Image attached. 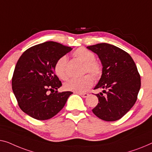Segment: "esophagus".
<instances>
[{
    "label": "esophagus",
    "mask_w": 152,
    "mask_h": 152,
    "mask_svg": "<svg viewBox=\"0 0 152 152\" xmlns=\"http://www.w3.org/2000/svg\"><path fill=\"white\" fill-rule=\"evenodd\" d=\"M80 95V96H82L83 98H87L89 96V94H87V93H79L78 94Z\"/></svg>",
    "instance_id": "34e87169"
}]
</instances>
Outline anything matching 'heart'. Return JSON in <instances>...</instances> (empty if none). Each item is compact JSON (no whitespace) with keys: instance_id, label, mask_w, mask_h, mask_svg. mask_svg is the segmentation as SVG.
Segmentation results:
<instances>
[{"instance_id":"heart-1","label":"heart","mask_w":152,"mask_h":152,"mask_svg":"<svg viewBox=\"0 0 152 152\" xmlns=\"http://www.w3.org/2000/svg\"><path fill=\"white\" fill-rule=\"evenodd\" d=\"M73 57L78 61L83 63V73H89L95 77L98 78L102 74L100 64L97 62L95 54L89 50L84 47L79 48L72 53ZM67 61L66 56H62L58 58L54 66V70L56 75L62 80H66L67 74L65 69ZM94 80L89 74L84 76L80 78L71 79L65 83L64 89L69 91L76 93H83L92 87Z\"/></svg>"}]
</instances>
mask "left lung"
I'll list each match as a JSON object with an SVG mask.
<instances>
[{
  "mask_svg": "<svg viewBox=\"0 0 152 152\" xmlns=\"http://www.w3.org/2000/svg\"><path fill=\"white\" fill-rule=\"evenodd\" d=\"M98 54L102 74L94 89L98 104L92 111L98 118L114 121L124 116L136 102L141 88V76L130 54L111 44L102 43L87 47Z\"/></svg>",
  "mask_w": 152,
  "mask_h": 152,
  "instance_id": "1",
  "label": "left lung"
}]
</instances>
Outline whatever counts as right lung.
<instances>
[{
  "instance_id": "right-lung-1",
  "label": "right lung",
  "mask_w": 152,
  "mask_h": 152,
  "mask_svg": "<svg viewBox=\"0 0 152 152\" xmlns=\"http://www.w3.org/2000/svg\"><path fill=\"white\" fill-rule=\"evenodd\" d=\"M72 50L59 43L46 42L24 52L15 65L11 81L22 111L34 119L46 120L63 108L72 92L58 91L62 83L54 74V66L58 58Z\"/></svg>"
}]
</instances>
